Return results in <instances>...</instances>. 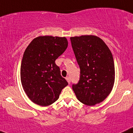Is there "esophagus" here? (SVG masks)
Here are the masks:
<instances>
[{"label": "esophagus", "mask_w": 133, "mask_h": 133, "mask_svg": "<svg viewBox=\"0 0 133 133\" xmlns=\"http://www.w3.org/2000/svg\"><path fill=\"white\" fill-rule=\"evenodd\" d=\"M65 79H66V80H67V81H68V83H71V78H70V77H65Z\"/></svg>", "instance_id": "1"}]
</instances>
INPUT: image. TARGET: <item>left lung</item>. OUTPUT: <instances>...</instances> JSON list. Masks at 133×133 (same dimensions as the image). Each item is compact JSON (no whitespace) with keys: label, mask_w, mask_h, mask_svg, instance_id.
Wrapping results in <instances>:
<instances>
[{"label":"left lung","mask_w":133,"mask_h":133,"mask_svg":"<svg viewBox=\"0 0 133 133\" xmlns=\"http://www.w3.org/2000/svg\"><path fill=\"white\" fill-rule=\"evenodd\" d=\"M70 40L80 68L79 80L72 85L75 95L87 105L102 102L114 85L113 55L105 43L95 36L71 37Z\"/></svg>","instance_id":"obj_1"}]
</instances>
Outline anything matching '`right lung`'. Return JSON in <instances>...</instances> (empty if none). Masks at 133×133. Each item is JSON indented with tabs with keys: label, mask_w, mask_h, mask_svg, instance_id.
<instances>
[{
	"label": "right lung",
	"mask_w": 133,
	"mask_h": 133,
	"mask_svg": "<svg viewBox=\"0 0 133 133\" xmlns=\"http://www.w3.org/2000/svg\"><path fill=\"white\" fill-rule=\"evenodd\" d=\"M68 45L65 37L45 36L36 38L26 48L20 67V79L25 93L34 103L51 105L68 85L55 63Z\"/></svg>",
	"instance_id": "1"
}]
</instances>
